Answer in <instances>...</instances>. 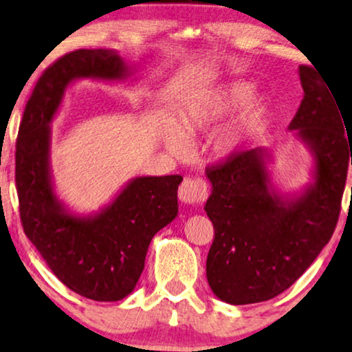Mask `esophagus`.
Here are the masks:
<instances>
[{"label": "esophagus", "instance_id": "1", "mask_svg": "<svg viewBox=\"0 0 352 352\" xmlns=\"http://www.w3.org/2000/svg\"><path fill=\"white\" fill-rule=\"evenodd\" d=\"M179 200L186 205L197 206L205 200L206 197V186L201 179H194V177H186L177 190Z\"/></svg>", "mask_w": 352, "mask_h": 352}]
</instances>
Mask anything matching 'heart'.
<instances>
[{
	"mask_svg": "<svg viewBox=\"0 0 352 352\" xmlns=\"http://www.w3.org/2000/svg\"><path fill=\"white\" fill-rule=\"evenodd\" d=\"M252 85L245 81H234L213 89L197 91L179 112L176 128L165 131V144L173 153H182L186 148L184 139H190L218 124L245 104L242 113L219 133L213 141L214 157L226 160L242 147L245 139L266 112L261 98H252Z\"/></svg>",
	"mask_w": 352,
	"mask_h": 352,
	"instance_id": "b5f03b06",
	"label": "heart"
}]
</instances>
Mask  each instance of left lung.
Returning a JSON list of instances; mask_svg holds the SVG:
<instances>
[{
	"instance_id": "8db88e82",
	"label": "left lung",
	"mask_w": 352,
	"mask_h": 352,
	"mask_svg": "<svg viewBox=\"0 0 352 352\" xmlns=\"http://www.w3.org/2000/svg\"><path fill=\"white\" fill-rule=\"evenodd\" d=\"M314 69L298 70L305 96L288 126L312 157L311 181L300 192L282 194L272 184L274 158L266 147L235 153L206 170L211 195L205 211L214 228L206 278L229 305L267 301L285 292L336 228L352 138L338 102Z\"/></svg>"
}]
</instances>
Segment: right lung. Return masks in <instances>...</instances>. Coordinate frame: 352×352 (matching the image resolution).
<instances>
[{"instance_id": "add662e5", "label": "right lung", "mask_w": 352, "mask_h": 352, "mask_svg": "<svg viewBox=\"0 0 352 352\" xmlns=\"http://www.w3.org/2000/svg\"><path fill=\"white\" fill-rule=\"evenodd\" d=\"M133 72L113 50L69 52L38 80L19 128L16 186L23 232L65 287L94 301L123 300L136 288L151 240L177 216L182 177H133L99 211L74 213L54 189L51 123L76 80L122 83Z\"/></svg>"}]
</instances>
